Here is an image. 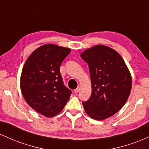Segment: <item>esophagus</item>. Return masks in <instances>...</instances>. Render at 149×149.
I'll return each mask as SVG.
<instances>
[{
  "mask_svg": "<svg viewBox=\"0 0 149 149\" xmlns=\"http://www.w3.org/2000/svg\"><path fill=\"white\" fill-rule=\"evenodd\" d=\"M80 88H79V87H78V88H77L76 89H75L74 92H75V93H78V92L80 91Z\"/></svg>",
  "mask_w": 149,
  "mask_h": 149,
  "instance_id": "1",
  "label": "esophagus"
}]
</instances>
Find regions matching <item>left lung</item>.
Returning a JSON list of instances; mask_svg holds the SVG:
<instances>
[{
	"mask_svg": "<svg viewBox=\"0 0 149 149\" xmlns=\"http://www.w3.org/2000/svg\"><path fill=\"white\" fill-rule=\"evenodd\" d=\"M80 56L88 63L92 83L91 96L83 102L85 112L97 120L111 117L129 97L130 73L121 56L107 46L95 45Z\"/></svg>",
	"mask_w": 149,
	"mask_h": 149,
	"instance_id": "obj_1",
	"label": "left lung"
}]
</instances>
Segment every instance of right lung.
I'll return each instance as SVG.
<instances>
[{"instance_id":"add662e5","label":"right lung","mask_w":149,"mask_h":149,"mask_svg":"<svg viewBox=\"0 0 149 149\" xmlns=\"http://www.w3.org/2000/svg\"><path fill=\"white\" fill-rule=\"evenodd\" d=\"M70 52L69 48L47 44L32 52L24 65L20 78L24 98L46 117L60 113L71 95L60 73L61 63Z\"/></svg>"}]
</instances>
